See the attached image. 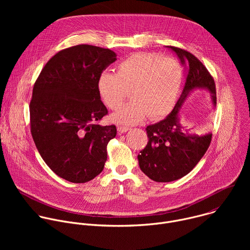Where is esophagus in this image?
I'll use <instances>...</instances> for the list:
<instances>
[{"instance_id":"34e87169","label":"esophagus","mask_w":250,"mask_h":250,"mask_svg":"<svg viewBox=\"0 0 250 250\" xmlns=\"http://www.w3.org/2000/svg\"><path fill=\"white\" fill-rule=\"evenodd\" d=\"M129 129H130V128H129V127H126V126H122V125L118 126V132H119L120 134L127 132Z\"/></svg>"}]
</instances>
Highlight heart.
Segmentation results:
<instances>
[{"instance_id":"obj_1","label":"heart","mask_w":250,"mask_h":250,"mask_svg":"<svg viewBox=\"0 0 250 250\" xmlns=\"http://www.w3.org/2000/svg\"><path fill=\"white\" fill-rule=\"evenodd\" d=\"M180 63L157 53L139 52L117 66V74L103 71L97 81L98 93L108 108H119L132 89L133 101L111 116L114 123L133 125L148 115L157 120L168 115L176 103L182 85Z\"/></svg>"}]
</instances>
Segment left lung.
<instances>
[{
    "label": "left lung",
    "instance_id": "left-lung-1",
    "mask_svg": "<svg viewBox=\"0 0 250 250\" xmlns=\"http://www.w3.org/2000/svg\"><path fill=\"white\" fill-rule=\"evenodd\" d=\"M167 48L184 66L186 80L183 92L171 113L146 128L147 146L137 155L141 171L155 182H172L184 177L193 170L209 146L210 132L202 135L192 133L181 124L180 111L188 98L196 91H206L210 96L213 108L217 105L215 81L203 63L184 49L173 46Z\"/></svg>",
    "mask_w": 250,
    "mask_h": 250
}]
</instances>
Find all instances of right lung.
<instances>
[{
  "instance_id": "add662e5",
  "label": "right lung",
  "mask_w": 250,
  "mask_h": 250,
  "mask_svg": "<svg viewBox=\"0 0 250 250\" xmlns=\"http://www.w3.org/2000/svg\"><path fill=\"white\" fill-rule=\"evenodd\" d=\"M117 60L111 49L80 44L56 53L33 86L30 131L39 152L59 177L86 183L98 176L108 158L115 125L97 122L108 114L97 81Z\"/></svg>"
}]
</instances>
